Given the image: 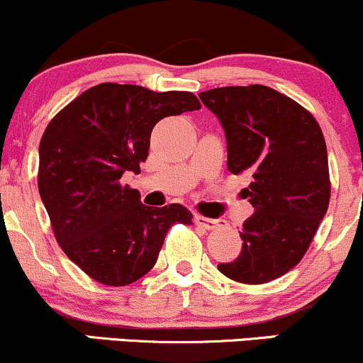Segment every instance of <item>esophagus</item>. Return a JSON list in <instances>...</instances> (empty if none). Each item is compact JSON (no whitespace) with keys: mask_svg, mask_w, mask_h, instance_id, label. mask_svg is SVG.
Listing matches in <instances>:
<instances>
[{"mask_svg":"<svg viewBox=\"0 0 363 363\" xmlns=\"http://www.w3.org/2000/svg\"><path fill=\"white\" fill-rule=\"evenodd\" d=\"M196 223H198L199 227L206 228V230H213V228H218V227H222V225H223L222 220L206 218V216H201V215L196 216Z\"/></svg>","mask_w":363,"mask_h":363,"instance_id":"esophagus-1","label":"esophagus"}]
</instances>
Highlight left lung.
Listing matches in <instances>:
<instances>
[{
	"label": "left lung",
	"instance_id": "obj_1",
	"mask_svg": "<svg viewBox=\"0 0 363 363\" xmlns=\"http://www.w3.org/2000/svg\"><path fill=\"white\" fill-rule=\"evenodd\" d=\"M199 99L222 123L228 170L252 177L242 191L254 208L239 232L242 251L220 262V273L247 285L277 280L301 262L328 211L323 131L301 104L264 85L222 86Z\"/></svg>",
	"mask_w": 363,
	"mask_h": 363
}]
</instances>
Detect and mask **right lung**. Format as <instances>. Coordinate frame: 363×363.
Wrapping results in <instances>:
<instances>
[{"instance_id":"right-lung-1","label":"right lung","mask_w":363,"mask_h":363,"mask_svg":"<svg viewBox=\"0 0 363 363\" xmlns=\"http://www.w3.org/2000/svg\"><path fill=\"white\" fill-rule=\"evenodd\" d=\"M201 109L191 91L101 83L54 116L39 145V184L61 249L107 286L140 280L155 266L174 223H193L182 205L152 208L121 184L140 174L160 119Z\"/></svg>"}]
</instances>
